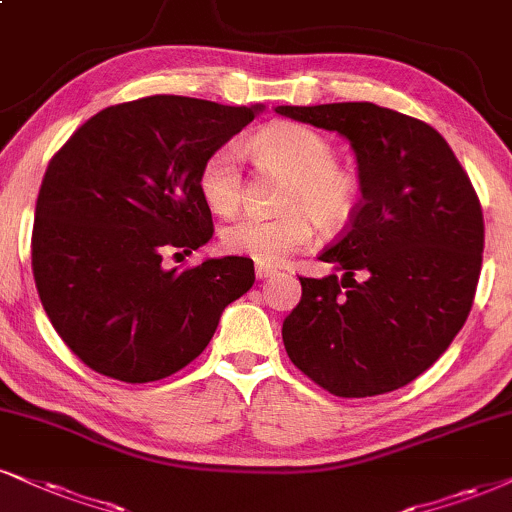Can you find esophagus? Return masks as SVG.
<instances>
[{"label":"esophagus","instance_id":"34e87169","mask_svg":"<svg viewBox=\"0 0 512 512\" xmlns=\"http://www.w3.org/2000/svg\"><path fill=\"white\" fill-rule=\"evenodd\" d=\"M273 273H275V268L261 266V263H258V266H256V277H258V280H266V277H270Z\"/></svg>","mask_w":512,"mask_h":512}]
</instances>
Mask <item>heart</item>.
<instances>
[{
	"label": "heart",
	"instance_id": "1",
	"mask_svg": "<svg viewBox=\"0 0 512 512\" xmlns=\"http://www.w3.org/2000/svg\"><path fill=\"white\" fill-rule=\"evenodd\" d=\"M249 151L266 170L287 178L282 192L285 213L275 218L246 216L223 227L220 242L230 254L246 256L261 266H277L304 249L315 235V223L337 230L349 223L361 204L356 173L339 166L327 137L299 123H273L249 140ZM242 154L223 144L199 168V192L206 206L230 216L242 201Z\"/></svg>",
	"mask_w": 512,
	"mask_h": 512
}]
</instances>
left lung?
<instances>
[{
    "instance_id": "obj_1",
    "label": "left lung",
    "mask_w": 512,
    "mask_h": 512,
    "mask_svg": "<svg viewBox=\"0 0 512 512\" xmlns=\"http://www.w3.org/2000/svg\"><path fill=\"white\" fill-rule=\"evenodd\" d=\"M337 132L358 163L363 204L320 254L337 275L299 277L282 325L292 363L334 396L363 399L413 382L468 320L482 270V206L432 125L370 102L275 106Z\"/></svg>"
}]
</instances>
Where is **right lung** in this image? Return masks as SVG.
Segmentation results:
<instances>
[{
	"label": "right lung",
	"mask_w": 512,
	"mask_h": 512,
	"mask_svg": "<svg viewBox=\"0 0 512 512\" xmlns=\"http://www.w3.org/2000/svg\"><path fill=\"white\" fill-rule=\"evenodd\" d=\"M263 111L156 94L99 111L49 161L35 285L54 330L92 370L130 384L173 375L254 285L249 258L168 270L163 254H192L213 237L199 168Z\"/></svg>",
	"instance_id": "1"
}]
</instances>
